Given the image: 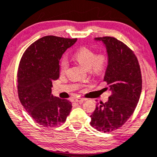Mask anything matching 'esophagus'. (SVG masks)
I'll return each instance as SVG.
<instances>
[{
  "label": "esophagus",
  "mask_w": 157,
  "mask_h": 157,
  "mask_svg": "<svg viewBox=\"0 0 157 157\" xmlns=\"http://www.w3.org/2000/svg\"><path fill=\"white\" fill-rule=\"evenodd\" d=\"M85 98H77L75 99V101L76 102H80V103H82L84 102V101H85Z\"/></svg>",
  "instance_id": "1"
}]
</instances>
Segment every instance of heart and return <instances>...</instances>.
Instances as JSON below:
<instances>
[{
    "instance_id": "1",
    "label": "heart",
    "mask_w": 157,
    "mask_h": 157,
    "mask_svg": "<svg viewBox=\"0 0 157 157\" xmlns=\"http://www.w3.org/2000/svg\"><path fill=\"white\" fill-rule=\"evenodd\" d=\"M73 59L87 70H91V73L98 74L105 70L107 59L105 55L100 54L95 56L94 52L87 48L79 49L73 55ZM68 63L66 59H63L60 63L61 71L65 72L67 69Z\"/></svg>"
}]
</instances>
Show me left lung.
<instances>
[{"label": "left lung", "mask_w": 157, "mask_h": 157, "mask_svg": "<svg viewBox=\"0 0 157 157\" xmlns=\"http://www.w3.org/2000/svg\"><path fill=\"white\" fill-rule=\"evenodd\" d=\"M94 40L105 48L108 63L103 80L111 94L106 102L96 105L90 124L109 132L121 128L133 114L142 92V75L138 59L127 45L111 36Z\"/></svg>", "instance_id": "obj_1"}]
</instances>
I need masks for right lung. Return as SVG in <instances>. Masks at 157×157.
<instances>
[{
  "label": "right lung",
  "mask_w": 157,
  "mask_h": 157,
  "mask_svg": "<svg viewBox=\"0 0 157 157\" xmlns=\"http://www.w3.org/2000/svg\"><path fill=\"white\" fill-rule=\"evenodd\" d=\"M77 39L46 36L24 52L18 70V94L24 109L46 128L66 121L72 109L66 99L54 97L52 82L59 77V60Z\"/></svg>",
  "instance_id": "obj_1"
}]
</instances>
